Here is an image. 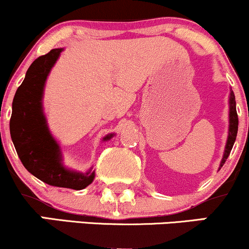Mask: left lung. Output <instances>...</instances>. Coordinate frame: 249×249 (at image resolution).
<instances>
[{"label":"left lung","mask_w":249,"mask_h":249,"mask_svg":"<svg viewBox=\"0 0 249 249\" xmlns=\"http://www.w3.org/2000/svg\"><path fill=\"white\" fill-rule=\"evenodd\" d=\"M230 107H231V108H230V133H228V139H227V144H226L224 158H222L221 164H220V166L221 167H222V165L225 164L226 159H227L228 156H230L231 151H232L234 142H235V138H236V133H238L239 121H238V113H236V107H235V97H234L233 91H231Z\"/></svg>","instance_id":"left-lung-1"}]
</instances>
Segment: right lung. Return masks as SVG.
I'll return each instance as SVG.
<instances>
[{
    "instance_id": "add662e5",
    "label": "right lung",
    "mask_w": 249,
    "mask_h": 249,
    "mask_svg": "<svg viewBox=\"0 0 249 249\" xmlns=\"http://www.w3.org/2000/svg\"><path fill=\"white\" fill-rule=\"evenodd\" d=\"M62 51V48L53 49L29 67L14 97L10 136L18 158L33 176L50 186L79 191L92 182L95 173L84 176L62 166L59 146L51 137L42 112L45 79Z\"/></svg>"
}]
</instances>
